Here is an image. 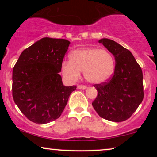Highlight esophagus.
Wrapping results in <instances>:
<instances>
[{"label":"esophagus","instance_id":"obj_1","mask_svg":"<svg viewBox=\"0 0 157 157\" xmlns=\"http://www.w3.org/2000/svg\"><path fill=\"white\" fill-rule=\"evenodd\" d=\"M86 86H82V85H79L77 86V89H86Z\"/></svg>","mask_w":157,"mask_h":157}]
</instances>
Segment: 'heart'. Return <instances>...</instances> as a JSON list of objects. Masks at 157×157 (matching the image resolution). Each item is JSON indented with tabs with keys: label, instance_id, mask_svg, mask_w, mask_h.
Returning <instances> with one entry per match:
<instances>
[{
	"label": "heart",
	"instance_id": "b5f03b06",
	"mask_svg": "<svg viewBox=\"0 0 157 157\" xmlns=\"http://www.w3.org/2000/svg\"><path fill=\"white\" fill-rule=\"evenodd\" d=\"M69 57L70 60L63 62L61 70L70 80H77L83 71L88 82L100 84L109 80L114 71V58L106 49L81 48L71 52Z\"/></svg>",
	"mask_w": 157,
	"mask_h": 157
}]
</instances>
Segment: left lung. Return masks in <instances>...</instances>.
<instances>
[{"mask_svg":"<svg viewBox=\"0 0 157 157\" xmlns=\"http://www.w3.org/2000/svg\"><path fill=\"white\" fill-rule=\"evenodd\" d=\"M114 56L115 68L108 82L94 85L97 96L92 105L99 116L112 122L131 117L144 97L142 71L131 52L112 40H99Z\"/></svg>","mask_w":157,"mask_h":157,"instance_id":"obj_1","label":"left lung"}]
</instances>
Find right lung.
Returning a JSON list of instances; mask_svg holds the SVG:
<instances>
[{"mask_svg":"<svg viewBox=\"0 0 157 157\" xmlns=\"http://www.w3.org/2000/svg\"><path fill=\"white\" fill-rule=\"evenodd\" d=\"M70 42L44 37L23 50L12 71V97L30 121L46 124L57 120L76 86H65L60 75Z\"/></svg>","mask_w":157,"mask_h":157,"instance_id":"1","label":"right lung"}]
</instances>
